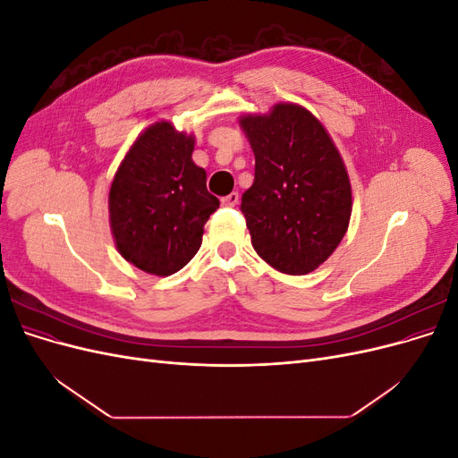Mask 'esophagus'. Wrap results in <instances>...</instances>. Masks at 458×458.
I'll return each mask as SVG.
<instances>
[{
    "instance_id": "esophagus-1",
    "label": "esophagus",
    "mask_w": 458,
    "mask_h": 458,
    "mask_svg": "<svg viewBox=\"0 0 458 458\" xmlns=\"http://www.w3.org/2000/svg\"><path fill=\"white\" fill-rule=\"evenodd\" d=\"M221 204L227 206V208H234L239 204V192H229L227 197L221 199Z\"/></svg>"
}]
</instances>
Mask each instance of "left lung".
Returning <instances> with one entry per match:
<instances>
[{"label":"left lung","mask_w":458,"mask_h":458,"mask_svg":"<svg viewBox=\"0 0 458 458\" xmlns=\"http://www.w3.org/2000/svg\"><path fill=\"white\" fill-rule=\"evenodd\" d=\"M256 157L241 210L261 259L286 275H308L342 242L352 217V183L332 137L296 103L239 118Z\"/></svg>","instance_id":"8db88e82"}]
</instances>
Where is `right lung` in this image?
Masks as SVG:
<instances>
[{
  "label": "right lung",
  "instance_id": "obj_1",
  "mask_svg": "<svg viewBox=\"0 0 458 458\" xmlns=\"http://www.w3.org/2000/svg\"><path fill=\"white\" fill-rule=\"evenodd\" d=\"M195 135L168 120L150 123L120 162L108 219L120 256L148 275L177 273L199 252L204 224L219 208L192 162Z\"/></svg>",
  "mask_w": 458,
  "mask_h": 458
}]
</instances>
